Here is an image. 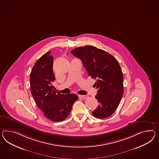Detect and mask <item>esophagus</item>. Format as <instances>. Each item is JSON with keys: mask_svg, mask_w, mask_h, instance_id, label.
Wrapping results in <instances>:
<instances>
[{"mask_svg": "<svg viewBox=\"0 0 159 159\" xmlns=\"http://www.w3.org/2000/svg\"><path fill=\"white\" fill-rule=\"evenodd\" d=\"M78 97L80 98H82V99H86V98H88V96H85V95H79Z\"/></svg>", "mask_w": 159, "mask_h": 159, "instance_id": "34e87169", "label": "esophagus"}]
</instances>
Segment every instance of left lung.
<instances>
[{
	"mask_svg": "<svg viewBox=\"0 0 159 159\" xmlns=\"http://www.w3.org/2000/svg\"><path fill=\"white\" fill-rule=\"evenodd\" d=\"M71 52L81 60L89 75L96 80L95 98L99 105L92 114L98 119L109 117L117 109L124 91L122 71L118 61L92 45L78 47Z\"/></svg>",
	"mask_w": 159,
	"mask_h": 159,
	"instance_id": "8db88e82",
	"label": "left lung"
}]
</instances>
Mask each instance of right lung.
I'll return each instance as SVG.
<instances>
[{
	"instance_id": "add662e5",
	"label": "right lung",
	"mask_w": 159,
	"mask_h": 159,
	"mask_svg": "<svg viewBox=\"0 0 159 159\" xmlns=\"http://www.w3.org/2000/svg\"><path fill=\"white\" fill-rule=\"evenodd\" d=\"M53 61L48 51L35 63L30 75V91L45 117L53 122H61L69 115L78 97L75 94H62L55 91Z\"/></svg>"
}]
</instances>
